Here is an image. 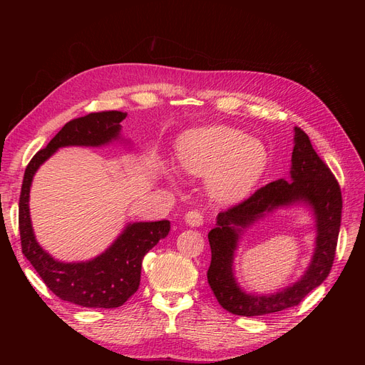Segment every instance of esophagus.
Segmentation results:
<instances>
[{
	"instance_id": "34e87169",
	"label": "esophagus",
	"mask_w": 365,
	"mask_h": 365,
	"mask_svg": "<svg viewBox=\"0 0 365 365\" xmlns=\"http://www.w3.org/2000/svg\"><path fill=\"white\" fill-rule=\"evenodd\" d=\"M184 220H185V224L190 225V227H200L204 222L202 215L200 212H196V210H192V212L187 213L184 216Z\"/></svg>"
}]
</instances>
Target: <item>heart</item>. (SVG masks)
I'll list each match as a JSON object with an SVG mask.
<instances>
[{
	"instance_id": "1",
	"label": "heart",
	"mask_w": 365,
	"mask_h": 365,
	"mask_svg": "<svg viewBox=\"0 0 365 365\" xmlns=\"http://www.w3.org/2000/svg\"><path fill=\"white\" fill-rule=\"evenodd\" d=\"M176 160L184 173L207 178V192L219 204L240 202L254 190L268 168V149L247 132L228 126H201L182 132ZM164 173L176 178L172 164Z\"/></svg>"
}]
</instances>
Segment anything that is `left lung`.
Listing matches in <instances>:
<instances>
[{
	"instance_id": "1",
	"label": "left lung",
	"mask_w": 365,
	"mask_h": 365,
	"mask_svg": "<svg viewBox=\"0 0 365 365\" xmlns=\"http://www.w3.org/2000/svg\"><path fill=\"white\" fill-rule=\"evenodd\" d=\"M291 178L262 187L242 204L219 213L216 227L208 233L212 263L207 280L225 311L257 317L294 307L322 284L332 268L341 225V190L330 169L317 155L311 140L294 128ZM302 205L312 212L316 225V248L307 271L297 282L269 294L248 293L234 274V256L245 231L279 207Z\"/></svg>"
}]
</instances>
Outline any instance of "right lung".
<instances>
[{
  "mask_svg": "<svg viewBox=\"0 0 365 365\" xmlns=\"http://www.w3.org/2000/svg\"><path fill=\"white\" fill-rule=\"evenodd\" d=\"M126 115L120 111L91 113L68 121L47 148L31 158L21 187L19 235L23 254L53 294L82 307H118L135 294L143 257L169 235L170 222H129L98 256L83 262H61L38 244L30 217V187L38 169L61 148H102L114 141L128 145L129 141L121 138L120 125Z\"/></svg>",
  "mask_w": 365,
  "mask_h": 365,
  "instance_id": "obj_1",
  "label": "right lung"
}]
</instances>
